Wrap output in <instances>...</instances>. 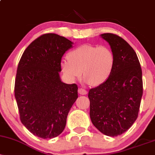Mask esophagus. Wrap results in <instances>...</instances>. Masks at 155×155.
<instances>
[{
	"label": "esophagus",
	"instance_id": "obj_1",
	"mask_svg": "<svg viewBox=\"0 0 155 155\" xmlns=\"http://www.w3.org/2000/svg\"><path fill=\"white\" fill-rule=\"evenodd\" d=\"M78 92H79L80 95H87V92L84 89H82V88H79V90H78Z\"/></svg>",
	"mask_w": 155,
	"mask_h": 155
}]
</instances>
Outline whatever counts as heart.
Segmentation results:
<instances>
[{
    "mask_svg": "<svg viewBox=\"0 0 155 155\" xmlns=\"http://www.w3.org/2000/svg\"><path fill=\"white\" fill-rule=\"evenodd\" d=\"M68 59L62 60L60 64L65 77L74 81L82 74L85 81L93 87L99 86L108 79L115 63L114 55L109 48L90 44L73 49L68 54Z\"/></svg>",
    "mask_w": 155,
    "mask_h": 155,
    "instance_id": "b5f03b06",
    "label": "heart"
}]
</instances>
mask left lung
Segmentation results:
<instances>
[{
  "instance_id": "8db88e82",
  "label": "left lung",
  "mask_w": 155,
  "mask_h": 155,
  "mask_svg": "<svg viewBox=\"0 0 155 155\" xmlns=\"http://www.w3.org/2000/svg\"><path fill=\"white\" fill-rule=\"evenodd\" d=\"M115 58L111 75L90 90V117L103 134L114 137L127 131L138 117L143 95L141 68L136 51L118 35L104 33Z\"/></svg>"
}]
</instances>
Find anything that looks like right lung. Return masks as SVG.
Returning a JSON list of instances; mask_svg holds the SVG:
<instances>
[{
    "mask_svg": "<svg viewBox=\"0 0 155 155\" xmlns=\"http://www.w3.org/2000/svg\"><path fill=\"white\" fill-rule=\"evenodd\" d=\"M73 44L55 33L42 35L27 47L17 67L15 95L21 122L44 139L61 134L78 97L77 85L60 76L62 57Z\"/></svg>",
    "mask_w": 155,
    "mask_h": 155,
    "instance_id": "right-lung-1",
    "label": "right lung"
}]
</instances>
